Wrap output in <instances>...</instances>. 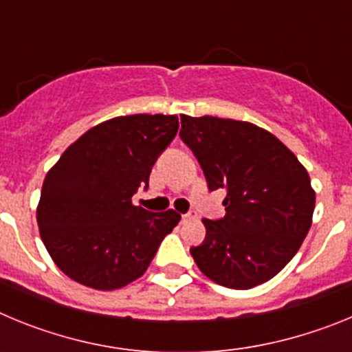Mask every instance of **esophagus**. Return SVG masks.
<instances>
[{
	"label": "esophagus",
	"instance_id": "1",
	"mask_svg": "<svg viewBox=\"0 0 352 352\" xmlns=\"http://www.w3.org/2000/svg\"><path fill=\"white\" fill-rule=\"evenodd\" d=\"M182 219H183V222H188V220H195V219H197V213H195V211H188V213L183 214Z\"/></svg>",
	"mask_w": 352,
	"mask_h": 352
}]
</instances>
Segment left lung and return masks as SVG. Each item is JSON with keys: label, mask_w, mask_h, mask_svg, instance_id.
Masks as SVG:
<instances>
[{"label": "left lung", "mask_w": 352, "mask_h": 352, "mask_svg": "<svg viewBox=\"0 0 352 352\" xmlns=\"http://www.w3.org/2000/svg\"><path fill=\"white\" fill-rule=\"evenodd\" d=\"M179 138L203 167L208 188L227 190L220 220L190 248L199 270L229 289L268 282L294 257L312 226L316 192L296 155L248 121L182 114Z\"/></svg>", "instance_id": "1"}]
</instances>
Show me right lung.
<instances>
[{"mask_svg":"<svg viewBox=\"0 0 352 352\" xmlns=\"http://www.w3.org/2000/svg\"><path fill=\"white\" fill-rule=\"evenodd\" d=\"M178 126L174 114L113 118L82 133L49 169L36 222L49 256L72 280L114 291L144 275L182 214L133 206L132 195L148 186Z\"/></svg>","mask_w":352,"mask_h":352,"instance_id":"add662e5","label":"right lung"}]
</instances>
